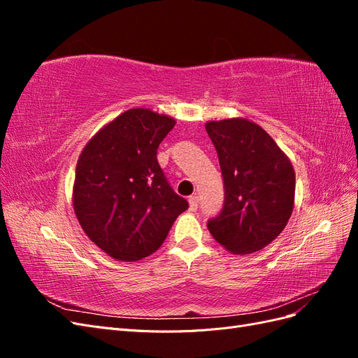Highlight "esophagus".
I'll use <instances>...</instances> for the list:
<instances>
[{
	"mask_svg": "<svg viewBox=\"0 0 358 358\" xmlns=\"http://www.w3.org/2000/svg\"><path fill=\"white\" fill-rule=\"evenodd\" d=\"M188 203H189V210H197V206H199L197 196H191L188 199Z\"/></svg>",
	"mask_w": 358,
	"mask_h": 358,
	"instance_id": "obj_1",
	"label": "esophagus"
}]
</instances>
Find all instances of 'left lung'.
<instances>
[{"label":"left lung","mask_w":358,"mask_h":358,"mask_svg":"<svg viewBox=\"0 0 358 358\" xmlns=\"http://www.w3.org/2000/svg\"><path fill=\"white\" fill-rule=\"evenodd\" d=\"M204 127L225 185L222 212L208 229L231 254L257 252L282 233L294 209V167L266 129L249 119L208 121Z\"/></svg>","instance_id":"8db88e82"}]
</instances>
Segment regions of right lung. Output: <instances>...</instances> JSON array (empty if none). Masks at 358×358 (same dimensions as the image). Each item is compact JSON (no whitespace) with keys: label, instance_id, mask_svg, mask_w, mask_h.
Instances as JSON below:
<instances>
[{"label":"right lung","instance_id":"obj_1","mask_svg":"<svg viewBox=\"0 0 358 358\" xmlns=\"http://www.w3.org/2000/svg\"><path fill=\"white\" fill-rule=\"evenodd\" d=\"M176 119L129 109L96 131L76 166L73 209L82 230L117 262H138L166 241L188 209L162 173L157 149Z\"/></svg>","mask_w":358,"mask_h":358}]
</instances>
